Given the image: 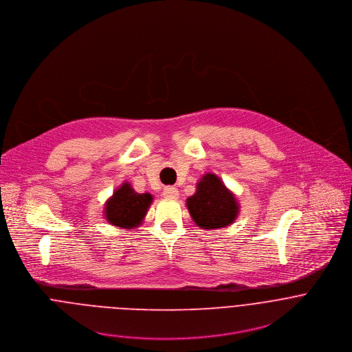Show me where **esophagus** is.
<instances>
[{"label":"esophagus","instance_id":"esophagus-1","mask_svg":"<svg viewBox=\"0 0 352 352\" xmlns=\"http://www.w3.org/2000/svg\"><path fill=\"white\" fill-rule=\"evenodd\" d=\"M162 195H164V198H166V199H176V198L179 197V191H177L176 187L168 186V187L164 188Z\"/></svg>","mask_w":352,"mask_h":352}]
</instances>
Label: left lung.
<instances>
[{"label": "left lung", "mask_w": 352, "mask_h": 352, "mask_svg": "<svg viewBox=\"0 0 352 352\" xmlns=\"http://www.w3.org/2000/svg\"><path fill=\"white\" fill-rule=\"evenodd\" d=\"M187 207L201 229H218L234 222L240 206L218 176L206 173L197 184V192L187 199Z\"/></svg>", "instance_id": "8db88e82"}]
</instances>
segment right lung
I'll list each match as a JSON object with an SVG mask.
<instances>
[{"instance_id": "1", "label": "right lung", "mask_w": 352, "mask_h": 352, "mask_svg": "<svg viewBox=\"0 0 352 352\" xmlns=\"http://www.w3.org/2000/svg\"><path fill=\"white\" fill-rule=\"evenodd\" d=\"M151 201V194H138L129 183H123L105 203L104 214L109 223L133 229L142 222Z\"/></svg>"}]
</instances>
